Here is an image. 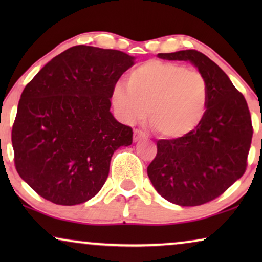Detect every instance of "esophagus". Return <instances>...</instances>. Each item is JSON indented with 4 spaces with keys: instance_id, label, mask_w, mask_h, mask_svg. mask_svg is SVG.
I'll return each instance as SVG.
<instances>
[{
    "instance_id": "34e87169",
    "label": "esophagus",
    "mask_w": 262,
    "mask_h": 262,
    "mask_svg": "<svg viewBox=\"0 0 262 262\" xmlns=\"http://www.w3.org/2000/svg\"><path fill=\"white\" fill-rule=\"evenodd\" d=\"M145 137V134L143 132L142 130H138V128H136V130L134 131V141L137 142L139 141V139Z\"/></svg>"
}]
</instances>
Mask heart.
Instances as JSON below:
<instances>
[{"mask_svg": "<svg viewBox=\"0 0 262 262\" xmlns=\"http://www.w3.org/2000/svg\"><path fill=\"white\" fill-rule=\"evenodd\" d=\"M207 83L199 71L182 64L148 60L132 70L126 87L114 85L111 102L118 119L134 124L146 116L157 134L167 138L188 135L207 107Z\"/></svg>", "mask_w": 262, "mask_h": 262, "instance_id": "b5f03b06", "label": "heart"}]
</instances>
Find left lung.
Listing matches in <instances>:
<instances>
[{"label": "left lung", "mask_w": 262, "mask_h": 262, "mask_svg": "<svg viewBox=\"0 0 262 262\" xmlns=\"http://www.w3.org/2000/svg\"><path fill=\"white\" fill-rule=\"evenodd\" d=\"M168 60H189L207 83L203 120L182 137L160 139L148 177L159 194L180 206L216 199L245 174L253 137L252 117L242 93L209 57L195 50L159 53Z\"/></svg>", "instance_id": "left-lung-1"}]
</instances>
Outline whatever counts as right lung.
Listing matches in <instances>:
<instances>
[{"label": "right lung", "mask_w": 262, "mask_h": 262, "mask_svg": "<svg viewBox=\"0 0 262 262\" xmlns=\"http://www.w3.org/2000/svg\"><path fill=\"white\" fill-rule=\"evenodd\" d=\"M135 57L77 45L52 58L25 87L12 128L16 171L39 195L76 205L105 184L111 157L132 143L114 119L111 94Z\"/></svg>", "instance_id": "1"}]
</instances>
